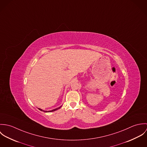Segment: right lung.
I'll return each mask as SVG.
<instances>
[{"label":"right lung","instance_id":"obj_1","mask_svg":"<svg viewBox=\"0 0 147 147\" xmlns=\"http://www.w3.org/2000/svg\"><path fill=\"white\" fill-rule=\"evenodd\" d=\"M61 106H60V107H58V108H57V109H53V110H50V111H45V110H42L41 109H40V108H38V109H39L40 110H41V111H44V112H46V113H47V112H52V111H55V110H57L58 109H60V108L61 107Z\"/></svg>","mask_w":147,"mask_h":147}]
</instances>
